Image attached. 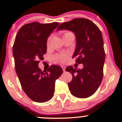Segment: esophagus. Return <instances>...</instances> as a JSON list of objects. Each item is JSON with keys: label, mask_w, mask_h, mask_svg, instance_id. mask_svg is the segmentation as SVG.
<instances>
[{"label": "esophagus", "mask_w": 122, "mask_h": 122, "mask_svg": "<svg viewBox=\"0 0 122 122\" xmlns=\"http://www.w3.org/2000/svg\"><path fill=\"white\" fill-rule=\"evenodd\" d=\"M61 67H62V69H63V71H64V72H65V69H66V66H65L62 65Z\"/></svg>", "instance_id": "esophagus-1"}]
</instances>
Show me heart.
Returning <instances> with one entry per match:
<instances>
[{
	"label": "heart",
	"instance_id": "1",
	"mask_svg": "<svg viewBox=\"0 0 122 122\" xmlns=\"http://www.w3.org/2000/svg\"><path fill=\"white\" fill-rule=\"evenodd\" d=\"M70 34H73L70 31H66L64 33L63 36H66V35ZM50 41H51V37H49L47 39V45L49 46L50 43ZM54 59H55L56 62H59V63H65L68 61V54H66V53H61V54H57L54 57Z\"/></svg>",
	"mask_w": 122,
	"mask_h": 122
}]
</instances>
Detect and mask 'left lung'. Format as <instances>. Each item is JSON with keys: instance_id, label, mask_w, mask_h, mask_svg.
I'll return each instance as SVG.
<instances>
[{"instance_id": "obj_1", "label": "left lung", "mask_w": 122, "mask_h": 122, "mask_svg": "<svg viewBox=\"0 0 122 122\" xmlns=\"http://www.w3.org/2000/svg\"><path fill=\"white\" fill-rule=\"evenodd\" d=\"M57 30H68L75 33L76 43L72 58H76V63L83 65L82 69L72 66L66 68L73 77L68 83L71 93L78 98L92 96L100 86L103 76L105 51L101 31L85 18H76L63 23Z\"/></svg>"}]
</instances>
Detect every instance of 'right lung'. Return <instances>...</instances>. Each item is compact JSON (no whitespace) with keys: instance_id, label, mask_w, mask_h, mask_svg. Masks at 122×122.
<instances>
[{"instance_id":"right-lung-1","label":"right lung","mask_w":122,"mask_h":122,"mask_svg":"<svg viewBox=\"0 0 122 122\" xmlns=\"http://www.w3.org/2000/svg\"><path fill=\"white\" fill-rule=\"evenodd\" d=\"M59 25L32 22L23 25L15 37L12 49L15 71L25 93L38 103L52 98L56 80L63 73L60 66H50L45 72L38 67L46 53L47 38Z\"/></svg>"}]
</instances>
